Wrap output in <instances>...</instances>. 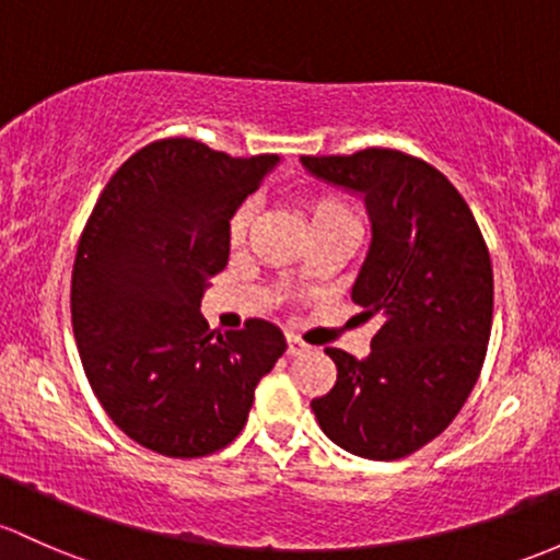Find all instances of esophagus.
Returning a JSON list of instances; mask_svg holds the SVG:
<instances>
[{
    "mask_svg": "<svg viewBox=\"0 0 560 560\" xmlns=\"http://www.w3.org/2000/svg\"><path fill=\"white\" fill-rule=\"evenodd\" d=\"M305 351H308V346H305L298 335H287V354L298 357V354H305Z\"/></svg>",
    "mask_w": 560,
    "mask_h": 560,
    "instance_id": "obj_1",
    "label": "esophagus"
}]
</instances>
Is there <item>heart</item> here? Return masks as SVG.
<instances>
[{
	"label": "heart",
	"mask_w": 560,
	"mask_h": 560,
	"mask_svg": "<svg viewBox=\"0 0 560 560\" xmlns=\"http://www.w3.org/2000/svg\"><path fill=\"white\" fill-rule=\"evenodd\" d=\"M252 214H255L252 203H241L238 209L233 211L231 225H228V231H231V238L233 241L244 238L246 228H249V222H252ZM308 214H311V225H314V228L316 225H327V222L357 220L354 211H351V206L340 201V198H332V196L314 198V201L308 203Z\"/></svg>",
	"instance_id": "1"
}]
</instances>
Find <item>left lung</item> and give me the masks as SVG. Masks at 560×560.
<instances>
[{
	"instance_id": "1",
	"label": "left lung",
	"mask_w": 560,
	"mask_h": 560,
	"mask_svg": "<svg viewBox=\"0 0 560 560\" xmlns=\"http://www.w3.org/2000/svg\"><path fill=\"white\" fill-rule=\"evenodd\" d=\"M300 161L364 198L373 241L351 300L381 319L370 357L325 349L338 381L311 410L354 456H410L448 429L478 384L493 319L491 255L462 192L421 158L370 147Z\"/></svg>"
}]
</instances>
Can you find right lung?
<instances>
[{
  "instance_id": "obj_1",
  "label": "right lung",
  "mask_w": 560,
  "mask_h": 560,
  "mask_svg": "<svg viewBox=\"0 0 560 560\" xmlns=\"http://www.w3.org/2000/svg\"><path fill=\"white\" fill-rule=\"evenodd\" d=\"M276 163L196 139L152 141L112 174L80 235L72 327L82 368L109 419L161 456L233 443L255 386L287 351L270 322L222 335L201 316L209 279L231 255L233 211Z\"/></svg>"
}]
</instances>
